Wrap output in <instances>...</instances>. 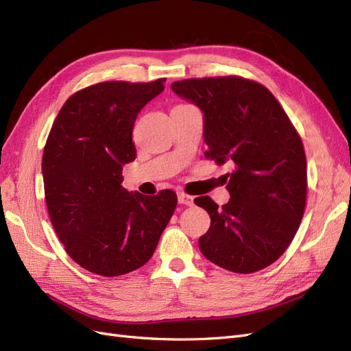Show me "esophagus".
Segmentation results:
<instances>
[{"instance_id": "obj_1", "label": "esophagus", "mask_w": 351, "mask_h": 351, "mask_svg": "<svg viewBox=\"0 0 351 351\" xmlns=\"http://www.w3.org/2000/svg\"><path fill=\"white\" fill-rule=\"evenodd\" d=\"M177 197H178V204L187 205V206L193 205V196H190V195H187V193H184V192H178V193H177Z\"/></svg>"}]
</instances>
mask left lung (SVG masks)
Here are the masks:
<instances>
[{"mask_svg":"<svg viewBox=\"0 0 351 351\" xmlns=\"http://www.w3.org/2000/svg\"><path fill=\"white\" fill-rule=\"evenodd\" d=\"M173 90L205 115V156L234 165L221 208L195 199L210 217L199 249L212 263L237 274L269 267L290 246L304 214L306 154L300 134L263 84L240 76L174 82Z\"/></svg>","mask_w":351,"mask_h":351,"instance_id":"1","label":"left lung"}]
</instances>
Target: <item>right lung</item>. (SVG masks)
Segmentation results:
<instances>
[{
  "label": "right lung",
  "instance_id": "right-lung-1",
  "mask_svg": "<svg viewBox=\"0 0 351 351\" xmlns=\"http://www.w3.org/2000/svg\"><path fill=\"white\" fill-rule=\"evenodd\" d=\"M164 83L111 80L80 89L48 134L42 176L51 224L69 256L102 277L143 267L177 206L169 189L143 196L121 186L123 165L136 159V117Z\"/></svg>",
  "mask_w": 351,
  "mask_h": 351
}]
</instances>
